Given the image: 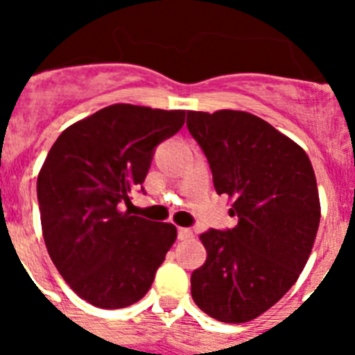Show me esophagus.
<instances>
[{"label":"esophagus","instance_id":"1","mask_svg":"<svg viewBox=\"0 0 355 355\" xmlns=\"http://www.w3.org/2000/svg\"><path fill=\"white\" fill-rule=\"evenodd\" d=\"M178 236H180V240H190V238H193L192 229L178 227Z\"/></svg>","mask_w":355,"mask_h":355}]
</instances>
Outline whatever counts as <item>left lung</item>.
I'll return each mask as SVG.
<instances>
[{
    "mask_svg": "<svg viewBox=\"0 0 355 355\" xmlns=\"http://www.w3.org/2000/svg\"><path fill=\"white\" fill-rule=\"evenodd\" d=\"M187 126L238 218L199 236L208 258L190 279L192 299L211 318L243 324L283 299L306 266L320 224L315 171L302 147L247 112H188Z\"/></svg>",
    "mask_w": 355,
    "mask_h": 355,
    "instance_id": "1",
    "label": "left lung"
}]
</instances>
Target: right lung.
Here are the masks:
<instances>
[{
	"mask_svg": "<svg viewBox=\"0 0 355 355\" xmlns=\"http://www.w3.org/2000/svg\"><path fill=\"white\" fill-rule=\"evenodd\" d=\"M183 110L112 105L62 131L37 180L53 263L81 299L103 309L139 302L175 241L172 224L122 211L142 190L158 144L183 128Z\"/></svg>",
	"mask_w": 355,
	"mask_h": 355,
	"instance_id": "obj_1",
	"label": "right lung"
}]
</instances>
